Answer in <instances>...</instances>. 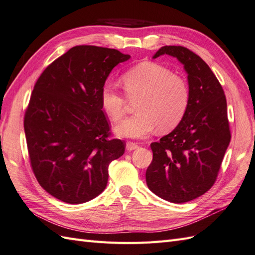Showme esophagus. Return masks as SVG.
<instances>
[{
	"label": "esophagus",
	"mask_w": 255,
	"mask_h": 255,
	"mask_svg": "<svg viewBox=\"0 0 255 255\" xmlns=\"http://www.w3.org/2000/svg\"><path fill=\"white\" fill-rule=\"evenodd\" d=\"M139 146L137 144H135V142H132V141H128L127 142V150L128 151H132V150H135V149H137Z\"/></svg>",
	"instance_id": "34e87169"
}]
</instances>
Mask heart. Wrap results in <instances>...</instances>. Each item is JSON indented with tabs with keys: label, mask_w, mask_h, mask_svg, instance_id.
Wrapping results in <instances>:
<instances>
[{
	"label": "heart",
	"mask_w": 255,
	"mask_h": 255,
	"mask_svg": "<svg viewBox=\"0 0 255 255\" xmlns=\"http://www.w3.org/2000/svg\"><path fill=\"white\" fill-rule=\"evenodd\" d=\"M122 84L127 98L136 102V115L115 128L121 137H146L156 127L160 133L170 132L187 111L190 97L187 83L163 66L154 63L137 65L123 74ZM127 98L113 85L103 86L102 106L113 121H119L126 115Z\"/></svg>",
	"instance_id": "heart-1"
}]
</instances>
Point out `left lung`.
Here are the masks:
<instances>
[{"instance_id": "1", "label": "left lung", "mask_w": 255, "mask_h": 255, "mask_svg": "<svg viewBox=\"0 0 255 255\" xmlns=\"http://www.w3.org/2000/svg\"><path fill=\"white\" fill-rule=\"evenodd\" d=\"M170 55L184 65L189 86L187 111L173 131L151 142L153 158L146 183L153 194L184 203L214 185L231 141L224 91L201 57L184 46H163L153 55Z\"/></svg>"}]
</instances>
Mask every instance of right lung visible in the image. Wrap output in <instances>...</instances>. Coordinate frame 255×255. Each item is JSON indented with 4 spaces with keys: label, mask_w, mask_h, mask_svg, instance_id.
Wrapping results in <instances>:
<instances>
[{
    "label": "right lung",
    "mask_w": 255,
    "mask_h": 255,
    "mask_svg": "<svg viewBox=\"0 0 255 255\" xmlns=\"http://www.w3.org/2000/svg\"><path fill=\"white\" fill-rule=\"evenodd\" d=\"M131 56L79 45L54 60L36 81L23 127L31 167L42 188L79 204L102 194L111 161L126 150L110 139L101 93L111 70Z\"/></svg>",
    "instance_id": "1"
}]
</instances>
